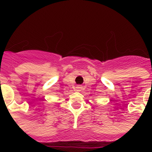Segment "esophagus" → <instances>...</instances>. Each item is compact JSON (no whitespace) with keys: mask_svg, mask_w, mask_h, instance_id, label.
<instances>
[{"mask_svg":"<svg viewBox=\"0 0 152 152\" xmlns=\"http://www.w3.org/2000/svg\"><path fill=\"white\" fill-rule=\"evenodd\" d=\"M76 89H77V91H81V89H82V87L80 85H77V88H76Z\"/></svg>","mask_w":152,"mask_h":152,"instance_id":"obj_1","label":"esophagus"}]
</instances>
